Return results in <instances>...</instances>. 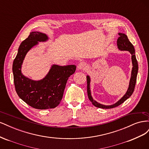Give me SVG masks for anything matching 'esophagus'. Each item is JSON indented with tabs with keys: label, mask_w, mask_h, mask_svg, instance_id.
Masks as SVG:
<instances>
[{
	"label": "esophagus",
	"mask_w": 149,
	"mask_h": 149,
	"mask_svg": "<svg viewBox=\"0 0 149 149\" xmlns=\"http://www.w3.org/2000/svg\"><path fill=\"white\" fill-rule=\"evenodd\" d=\"M86 67H87V65L85 62H80L78 64V70H84Z\"/></svg>",
	"instance_id": "esophagus-1"
}]
</instances>
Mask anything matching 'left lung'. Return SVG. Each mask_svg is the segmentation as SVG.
<instances>
[{"instance_id":"obj_1","label":"left lung","mask_w":149,"mask_h":149,"mask_svg":"<svg viewBox=\"0 0 149 149\" xmlns=\"http://www.w3.org/2000/svg\"><path fill=\"white\" fill-rule=\"evenodd\" d=\"M118 34L119 35V37L118 39V41H117V45H118V48L120 49V50L129 51L130 53V54H131V56H132L131 58H132V63L133 67L132 69L131 77H130V79L129 86L127 92H126V93L124 94V96L116 103L110 106L103 105L100 103L97 102L95 100H94L93 98L92 97L91 94V89H90V82H91V79H90L89 76L88 75L86 76V78H87V92H88V98L94 106L99 108H102V109H111V108H114L120 105L121 104H123L126 100H127L130 96H131L134 91L135 86H136L139 68H138V63L136 57V53H135L134 47L133 46V45L130 42L127 35L122 33H119Z\"/></svg>"}]
</instances>
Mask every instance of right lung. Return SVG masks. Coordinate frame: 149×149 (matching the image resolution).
<instances>
[{
	"mask_svg": "<svg viewBox=\"0 0 149 149\" xmlns=\"http://www.w3.org/2000/svg\"><path fill=\"white\" fill-rule=\"evenodd\" d=\"M48 36L38 31H31L27 38L22 42L13 60L12 71L15 91L20 99L37 109L55 108L60 103L67 80L73 74L75 65L52 66L43 79L34 81L22 74L21 68L26 54L38 42H46Z\"/></svg>",
	"mask_w": 149,
	"mask_h": 149,
	"instance_id": "add662e5",
	"label": "right lung"
}]
</instances>
